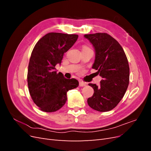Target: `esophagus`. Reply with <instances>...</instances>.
I'll use <instances>...</instances> for the list:
<instances>
[{
    "label": "esophagus",
    "mask_w": 151,
    "mask_h": 151,
    "mask_svg": "<svg viewBox=\"0 0 151 151\" xmlns=\"http://www.w3.org/2000/svg\"><path fill=\"white\" fill-rule=\"evenodd\" d=\"M79 86L80 87H83V86H86V83H84L83 81H79Z\"/></svg>",
    "instance_id": "34e87169"
}]
</instances>
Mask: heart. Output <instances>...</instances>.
I'll use <instances>...</instances> for the list:
<instances>
[{"mask_svg":"<svg viewBox=\"0 0 151 151\" xmlns=\"http://www.w3.org/2000/svg\"><path fill=\"white\" fill-rule=\"evenodd\" d=\"M88 48V47H86V46H84L83 48Z\"/></svg>","mask_w":151,"mask_h":151,"instance_id":"1","label":"heart"}]
</instances>
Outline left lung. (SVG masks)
<instances>
[{"label":"left lung","mask_w":151,"mask_h":151,"mask_svg":"<svg viewBox=\"0 0 151 151\" xmlns=\"http://www.w3.org/2000/svg\"><path fill=\"white\" fill-rule=\"evenodd\" d=\"M95 50L93 68L103 79L100 85L89 84L94 89L89 106L100 112L108 111L119 103L129 84L130 68L124 50L112 36L105 33L85 35Z\"/></svg>","instance_id":"8db88e82"}]
</instances>
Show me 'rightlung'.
Segmentation results:
<instances>
[{
    "label": "right lung",
    "instance_id": "obj_1",
    "mask_svg": "<svg viewBox=\"0 0 151 151\" xmlns=\"http://www.w3.org/2000/svg\"><path fill=\"white\" fill-rule=\"evenodd\" d=\"M78 35L49 33L36 43L28 65V85L31 97L39 109L54 112L67 101V93L79 86L77 80L67 79L55 65L76 43Z\"/></svg>",
    "mask_w": 151,
    "mask_h": 151
}]
</instances>
